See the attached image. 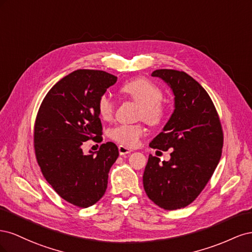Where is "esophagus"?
<instances>
[{
  "instance_id": "esophagus-1",
  "label": "esophagus",
  "mask_w": 252,
  "mask_h": 252,
  "mask_svg": "<svg viewBox=\"0 0 252 252\" xmlns=\"http://www.w3.org/2000/svg\"><path fill=\"white\" fill-rule=\"evenodd\" d=\"M131 151H132L131 149L127 148L126 146H123V145H120V146H119V154H120L121 156H125V155L130 154Z\"/></svg>"
}]
</instances>
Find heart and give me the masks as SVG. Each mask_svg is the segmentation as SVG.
Masks as SVG:
<instances>
[{"instance_id":"obj_1","label":"heart","mask_w":252,"mask_h":252,"mask_svg":"<svg viewBox=\"0 0 252 252\" xmlns=\"http://www.w3.org/2000/svg\"><path fill=\"white\" fill-rule=\"evenodd\" d=\"M121 91L130 100L141 105L139 118L144 119L151 126H158L167 117V110L162 104L164 94L162 89L148 79L138 78L125 83ZM97 111L104 121H110L113 116L114 105L111 98L102 95L97 102ZM145 133V128L141 124H122L110 129L109 136L126 147H135Z\"/></svg>"}]
</instances>
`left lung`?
Returning <instances> with one entry per match:
<instances>
[{
    "instance_id": "8db88e82",
    "label": "left lung",
    "mask_w": 252,
    "mask_h": 252,
    "mask_svg": "<svg viewBox=\"0 0 252 252\" xmlns=\"http://www.w3.org/2000/svg\"><path fill=\"white\" fill-rule=\"evenodd\" d=\"M152 77L167 83L174 95L170 119L149 146L167 151L169 161L149 155L143 175L149 199L166 210L192 203L215 172L222 156L223 130L209 94L184 71L158 69Z\"/></svg>"
}]
</instances>
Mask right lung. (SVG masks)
Returning a JSON list of instances; mask_svg holds the SVG:
<instances>
[{
  "label": "right lung",
  "mask_w": 252,
  "mask_h": 252,
  "mask_svg": "<svg viewBox=\"0 0 252 252\" xmlns=\"http://www.w3.org/2000/svg\"><path fill=\"white\" fill-rule=\"evenodd\" d=\"M118 78L79 69L60 80L44 97L34 124L35 157L44 178L74 206L87 208L104 195L108 172L119 157L112 142L84 155L82 145L102 142L97 102Z\"/></svg>",
  "instance_id": "right-lung-1"
}]
</instances>
